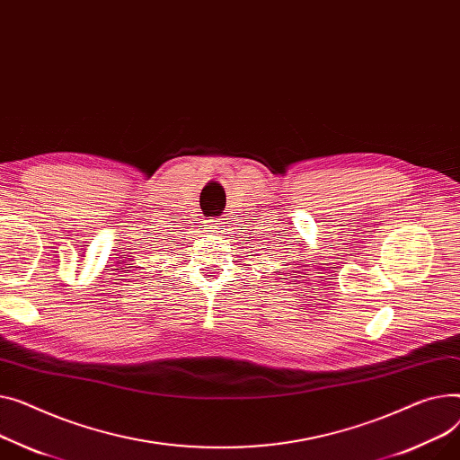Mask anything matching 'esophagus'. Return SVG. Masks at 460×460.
I'll use <instances>...</instances> for the list:
<instances>
[{
	"label": "esophagus",
	"instance_id": "1",
	"mask_svg": "<svg viewBox=\"0 0 460 460\" xmlns=\"http://www.w3.org/2000/svg\"><path fill=\"white\" fill-rule=\"evenodd\" d=\"M205 229H207L208 233H212V234H218V233L224 231V226H222V222L217 218V220H210Z\"/></svg>",
	"mask_w": 460,
	"mask_h": 460
}]
</instances>
